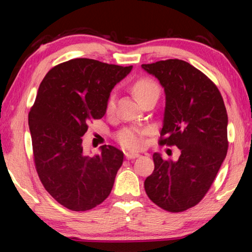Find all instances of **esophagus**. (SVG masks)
<instances>
[{
    "label": "esophagus",
    "instance_id": "34e87169",
    "mask_svg": "<svg viewBox=\"0 0 252 252\" xmlns=\"http://www.w3.org/2000/svg\"><path fill=\"white\" fill-rule=\"evenodd\" d=\"M125 156L126 159H135V158H139L140 155L135 152H125Z\"/></svg>",
    "mask_w": 252,
    "mask_h": 252
}]
</instances>
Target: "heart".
I'll list each match as a JSON object with an SVG mask.
<instances>
[{"label": "heart", "instance_id": "b5f03b06", "mask_svg": "<svg viewBox=\"0 0 252 252\" xmlns=\"http://www.w3.org/2000/svg\"><path fill=\"white\" fill-rule=\"evenodd\" d=\"M133 90L135 96L138 97L140 102H142L148 95H150L153 92H159V87H158L155 81L151 79H140L133 84ZM114 106L113 96H111L108 101V105H106V111L108 112H112ZM142 134L143 131L139 129H126L118 136L119 142H120L123 147L127 149H139L142 146Z\"/></svg>", "mask_w": 252, "mask_h": 252}]
</instances>
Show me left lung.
<instances>
[{"label":"left lung","mask_w":252,"mask_h":252,"mask_svg":"<svg viewBox=\"0 0 252 252\" xmlns=\"http://www.w3.org/2000/svg\"><path fill=\"white\" fill-rule=\"evenodd\" d=\"M141 66L164 89L160 143L181 151L177 161L153 153L144 189L164 210L185 211L201 201L227 156V110L216 84L190 63L170 59Z\"/></svg>","instance_id":"obj_1"}]
</instances>
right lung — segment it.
<instances>
[{"instance_id": "obj_1", "label": "right lung", "mask_w": 252, "mask_h": 252, "mask_svg": "<svg viewBox=\"0 0 252 252\" xmlns=\"http://www.w3.org/2000/svg\"><path fill=\"white\" fill-rule=\"evenodd\" d=\"M131 70L73 59L51 69L40 84L29 113L34 162L45 190L70 210H90L112 190L123 152L102 146L90 157L81 136L89 122L104 116L111 91Z\"/></svg>"}]
</instances>
